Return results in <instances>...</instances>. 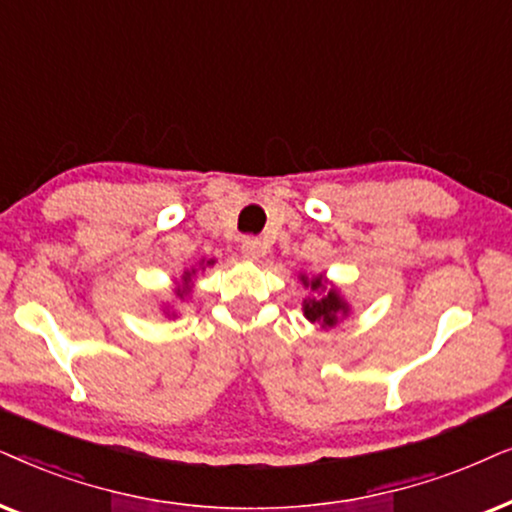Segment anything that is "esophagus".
I'll return each instance as SVG.
<instances>
[{
	"label": "esophagus",
	"instance_id": "obj_1",
	"mask_svg": "<svg viewBox=\"0 0 512 512\" xmlns=\"http://www.w3.org/2000/svg\"><path fill=\"white\" fill-rule=\"evenodd\" d=\"M241 252L245 257H250V260H257V257H260V252H262V243L257 241V238H252V236L243 238Z\"/></svg>",
	"mask_w": 512,
	"mask_h": 512
}]
</instances>
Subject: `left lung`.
I'll list each match as a JSON object with an SVG mask.
<instances>
[{
    "label": "left lung",
    "mask_w": 512,
    "mask_h": 512,
    "mask_svg": "<svg viewBox=\"0 0 512 512\" xmlns=\"http://www.w3.org/2000/svg\"><path fill=\"white\" fill-rule=\"evenodd\" d=\"M302 283L309 285V281L302 276ZM311 290L318 292V297L304 302V316L311 320V323H323V327H332L337 323L339 313H346V304L339 299L335 290L323 288V276H316L311 281Z\"/></svg>",
    "instance_id": "obj_1"
}]
</instances>
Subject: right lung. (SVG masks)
<instances>
[{"label": "right lung", "instance_id": "add662e5", "mask_svg": "<svg viewBox=\"0 0 512 512\" xmlns=\"http://www.w3.org/2000/svg\"><path fill=\"white\" fill-rule=\"evenodd\" d=\"M208 264H213V262H208ZM189 278H192V274H189V271H187V274H185V276H182V281H185V285H182V288H177V290H175V292H177V295H180V297H185V292L189 290V288H187Z\"/></svg>", "mask_w": 512, "mask_h": 512}]
</instances>
